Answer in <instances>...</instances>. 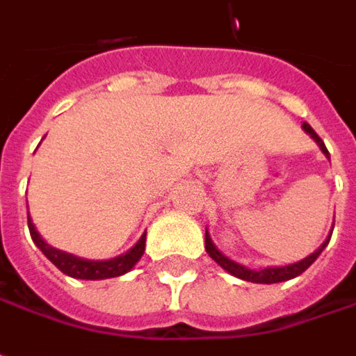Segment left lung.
<instances>
[{"label": "left lung", "instance_id": "left-lung-1", "mask_svg": "<svg viewBox=\"0 0 356 356\" xmlns=\"http://www.w3.org/2000/svg\"><path fill=\"white\" fill-rule=\"evenodd\" d=\"M302 131L307 133V135H311V139L315 141L318 145V149L323 151V155L327 157V159H331L329 157V151L325 147V143H323V139L318 137L315 129L309 125V123H302ZM334 227V223H332ZM332 231L329 233V237L323 241V245L315 249V253H311L309 257H305L301 261H297V263H291V265H281V267H265V269H249V267H245V265H241L237 261H233V259H229L227 255H223L217 247H215V243L211 239V235H209V229H205V249H207L209 257L217 263V265H221V269H225L227 273H231L233 277H237V279H243V281H249V283H263V285H270V283H283V281H289V279H295V277H299L302 270H307L315 261H317V257L323 253V249L329 245V241H331Z\"/></svg>", "mask_w": 356, "mask_h": 356}]
</instances>
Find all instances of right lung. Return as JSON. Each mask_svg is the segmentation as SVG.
<instances>
[{"mask_svg": "<svg viewBox=\"0 0 356 356\" xmlns=\"http://www.w3.org/2000/svg\"><path fill=\"white\" fill-rule=\"evenodd\" d=\"M27 227H29L31 239L38 245L39 251L47 257L61 273H65L67 277H73V279L101 281V279H111V277L125 275V273H129L137 265V261L145 253V239H147L145 235L147 233H143L139 237V241L133 245L129 251H125L123 255H117L113 259H105V261H93V259H83V257L71 255V253H65L61 249L51 247L38 233L35 225H33L31 217H29V211H27Z\"/></svg>", "mask_w": 356, "mask_h": 356, "instance_id": "1", "label": "right lung"}]
</instances>
